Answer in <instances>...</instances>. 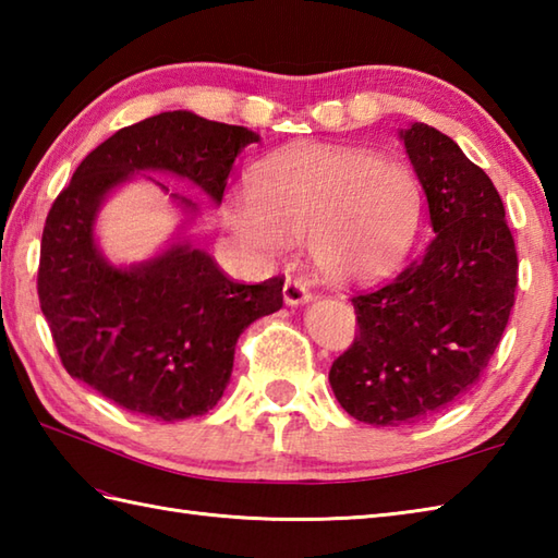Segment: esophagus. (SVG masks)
<instances>
[{
    "instance_id": "obj_1",
    "label": "esophagus",
    "mask_w": 558,
    "mask_h": 558,
    "mask_svg": "<svg viewBox=\"0 0 558 558\" xmlns=\"http://www.w3.org/2000/svg\"><path fill=\"white\" fill-rule=\"evenodd\" d=\"M282 298H286V302L290 306L294 304H304L312 300V292L310 288H306V282L300 280V278H288L286 280V288H282Z\"/></svg>"
}]
</instances>
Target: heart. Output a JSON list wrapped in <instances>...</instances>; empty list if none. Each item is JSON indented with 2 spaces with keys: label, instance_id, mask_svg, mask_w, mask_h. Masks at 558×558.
<instances>
[{
  "label": "heart",
  "instance_id": "heart-1",
  "mask_svg": "<svg viewBox=\"0 0 558 558\" xmlns=\"http://www.w3.org/2000/svg\"><path fill=\"white\" fill-rule=\"evenodd\" d=\"M424 189L405 162L374 150L306 146L270 158L252 192L230 196L225 222L264 256L306 240L314 266L340 286L390 276L412 252Z\"/></svg>",
  "mask_w": 558,
  "mask_h": 558
}]
</instances>
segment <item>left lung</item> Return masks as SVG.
<instances>
[{"label": "left lung", "mask_w": 558, "mask_h": 558, "mask_svg": "<svg viewBox=\"0 0 558 558\" xmlns=\"http://www.w3.org/2000/svg\"><path fill=\"white\" fill-rule=\"evenodd\" d=\"M408 156L429 201V246L352 294L360 330L328 381L354 420L417 424L480 381L515 304L518 252L494 182L450 136L414 122Z\"/></svg>", "instance_id": "obj_1"}]
</instances>
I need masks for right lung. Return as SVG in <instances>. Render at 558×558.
Masks as SVG:
<instances>
[{"instance_id": "1", "label": "right lung", "mask_w": 558, "mask_h": 558, "mask_svg": "<svg viewBox=\"0 0 558 558\" xmlns=\"http://www.w3.org/2000/svg\"><path fill=\"white\" fill-rule=\"evenodd\" d=\"M258 134L174 110L124 126L81 160L47 213L38 298L64 369L134 414L177 422L204 414L230 381L234 345L282 306L280 276L242 286L186 242L134 268H114L93 242L105 194L165 170L220 204L232 162ZM192 208V201L182 198Z\"/></svg>"}]
</instances>
